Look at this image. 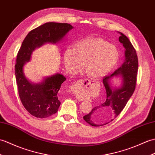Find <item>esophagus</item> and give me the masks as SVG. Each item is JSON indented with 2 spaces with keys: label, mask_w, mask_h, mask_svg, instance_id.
Masks as SVG:
<instances>
[{
  "label": "esophagus",
  "mask_w": 155,
  "mask_h": 155,
  "mask_svg": "<svg viewBox=\"0 0 155 155\" xmlns=\"http://www.w3.org/2000/svg\"><path fill=\"white\" fill-rule=\"evenodd\" d=\"M91 84V82L86 79H81L75 82V84L72 86V92L74 94H78L83 90L84 86H87ZM91 86V85H90Z\"/></svg>",
  "instance_id": "esophagus-1"
}]
</instances>
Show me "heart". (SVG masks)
Listing matches in <instances>:
<instances>
[{
    "mask_svg": "<svg viewBox=\"0 0 155 155\" xmlns=\"http://www.w3.org/2000/svg\"><path fill=\"white\" fill-rule=\"evenodd\" d=\"M120 57L117 48L98 38H89L69 46L63 54V61L71 73H76L84 65V72L92 78L106 76L114 69Z\"/></svg>",
    "mask_w": 155,
    "mask_h": 155,
    "instance_id": "heart-1",
    "label": "heart"
}]
</instances>
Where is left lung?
<instances>
[{
    "mask_svg": "<svg viewBox=\"0 0 155 155\" xmlns=\"http://www.w3.org/2000/svg\"><path fill=\"white\" fill-rule=\"evenodd\" d=\"M119 41L124 47V61L120 68L109 76L104 77L103 83L106 90V101L96 106L83 117L86 122L92 126L99 127L109 124L116 119L124 110L135 89L138 71L137 55L126 35L121 32ZM118 78L121 80L120 87H114L111 79Z\"/></svg>",
    "mask_w": 155,
    "mask_h": 155,
    "instance_id": "1",
    "label": "left lung"
}]
</instances>
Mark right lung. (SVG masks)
<instances>
[{
	"label": "right lung",
	"mask_w": 155,
	"mask_h": 155,
	"mask_svg": "<svg viewBox=\"0 0 155 155\" xmlns=\"http://www.w3.org/2000/svg\"><path fill=\"white\" fill-rule=\"evenodd\" d=\"M73 28L67 23L47 22L30 31L25 38L17 55L15 75L21 103L32 116L45 118L55 114L59 107L58 92L66 78L56 73L45 77L38 83H33L25 76L24 67L31 60L32 53L45 44L62 41Z\"/></svg>",
	"instance_id": "add662e5"
}]
</instances>
